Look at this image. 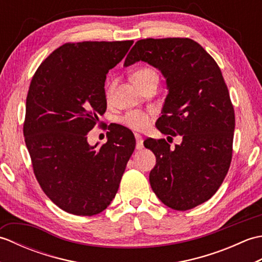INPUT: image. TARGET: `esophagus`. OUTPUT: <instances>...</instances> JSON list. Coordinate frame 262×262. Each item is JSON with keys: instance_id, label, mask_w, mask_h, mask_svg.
I'll list each match as a JSON object with an SVG mask.
<instances>
[{"instance_id": "34e87169", "label": "esophagus", "mask_w": 262, "mask_h": 262, "mask_svg": "<svg viewBox=\"0 0 262 262\" xmlns=\"http://www.w3.org/2000/svg\"><path fill=\"white\" fill-rule=\"evenodd\" d=\"M135 138H136V148L137 149H142L144 147V145H143V137L140 134H135Z\"/></svg>"}]
</instances>
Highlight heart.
<instances>
[{
    "mask_svg": "<svg viewBox=\"0 0 262 262\" xmlns=\"http://www.w3.org/2000/svg\"><path fill=\"white\" fill-rule=\"evenodd\" d=\"M153 77H158L157 72L152 69L148 68H143L137 70L134 75H133V80L136 83L138 86H142L144 83H146ZM116 86V81H113L109 83L107 86V90H105V94H107V98H110L111 94H113ZM120 121L125 126L129 127L133 130L142 132L145 130L148 126L151 125V116H149L145 111L142 110H132L128 111L124 116L120 118Z\"/></svg>",
    "mask_w": 262,
    "mask_h": 262,
    "instance_id": "1",
    "label": "heart"
}]
</instances>
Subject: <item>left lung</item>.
<instances>
[{
  "instance_id": "8db88e82",
  "label": "left lung",
  "mask_w": 262,
  "mask_h": 262,
  "mask_svg": "<svg viewBox=\"0 0 262 262\" xmlns=\"http://www.w3.org/2000/svg\"><path fill=\"white\" fill-rule=\"evenodd\" d=\"M145 62L161 71L169 93L157 121L164 135H180L170 148L164 138L144 142L157 157L149 172L154 193L168 207L191 209L219 190L232 161L234 109L214 58L192 39H141L124 66Z\"/></svg>"
}]
</instances>
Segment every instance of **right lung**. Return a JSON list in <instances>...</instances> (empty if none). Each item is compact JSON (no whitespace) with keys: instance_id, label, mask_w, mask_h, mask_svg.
Wrapping results in <instances>:
<instances>
[{"instance_id":"right-lung-1","label":"right lung","mask_w":262,"mask_h":262,"mask_svg":"<svg viewBox=\"0 0 262 262\" xmlns=\"http://www.w3.org/2000/svg\"><path fill=\"white\" fill-rule=\"evenodd\" d=\"M133 40L68 42L43 60L26 102L24 135L37 181L60 209L79 216L101 213L118 191L135 148L125 127L108 132L101 146L88 133L107 109L105 75Z\"/></svg>"}]
</instances>
